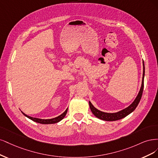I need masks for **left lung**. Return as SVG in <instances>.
Instances as JSON below:
<instances>
[{
    "instance_id": "8db88e82",
    "label": "left lung",
    "mask_w": 158,
    "mask_h": 158,
    "mask_svg": "<svg viewBox=\"0 0 158 158\" xmlns=\"http://www.w3.org/2000/svg\"><path fill=\"white\" fill-rule=\"evenodd\" d=\"M143 63V75H142V85L140 89L139 93L137 95L136 98L133 101V102L132 103L130 106H129L127 108L122 110L119 111L115 113H106L104 112V111H101L96 109L95 107L92 104V103L89 101V106L91 111L92 113L100 119L104 120V121H117L119 120L122 118H125L126 116L129 115L131 113L133 112V111L136 109V108L139 104V102L142 98V93H143V89H144V73H145V68H144V61L142 62Z\"/></svg>"
}]
</instances>
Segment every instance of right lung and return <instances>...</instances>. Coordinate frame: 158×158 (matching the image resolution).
Listing matches in <instances>:
<instances>
[{"label": "right lung", "mask_w": 158, "mask_h": 158, "mask_svg": "<svg viewBox=\"0 0 158 158\" xmlns=\"http://www.w3.org/2000/svg\"><path fill=\"white\" fill-rule=\"evenodd\" d=\"M67 111H68V108L66 109V110L63 114L56 117V118H54L52 119H39V118H32V117H30L26 114H25L23 112H22H22L25 117H27V118L31 119L32 121H33L35 122H37V123H39L40 124H54V123H58V122L60 121L61 120H62L64 118V117L65 116L66 114H67Z\"/></svg>", "instance_id": "1"}]
</instances>
